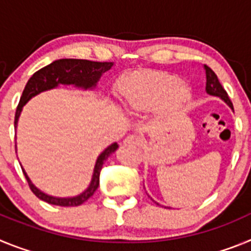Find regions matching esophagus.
Returning a JSON list of instances; mask_svg holds the SVG:
<instances>
[{
  "mask_svg": "<svg viewBox=\"0 0 251 251\" xmlns=\"http://www.w3.org/2000/svg\"><path fill=\"white\" fill-rule=\"evenodd\" d=\"M142 143V138L138 134H129L124 139V145L126 146H139Z\"/></svg>",
  "mask_w": 251,
  "mask_h": 251,
  "instance_id": "esophagus-1",
  "label": "esophagus"
}]
</instances>
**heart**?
<instances>
[{"label": "heart", "instance_id": "b5f03b06", "mask_svg": "<svg viewBox=\"0 0 251 251\" xmlns=\"http://www.w3.org/2000/svg\"><path fill=\"white\" fill-rule=\"evenodd\" d=\"M119 92L127 109L145 113L157 106L161 115L172 114L190 99V89L179 77L165 72L126 75L119 83Z\"/></svg>", "mask_w": 251, "mask_h": 251}]
</instances>
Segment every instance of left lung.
<instances>
[{
	"instance_id": "left-lung-1",
	"label": "left lung",
	"mask_w": 251,
	"mask_h": 251,
	"mask_svg": "<svg viewBox=\"0 0 251 251\" xmlns=\"http://www.w3.org/2000/svg\"><path fill=\"white\" fill-rule=\"evenodd\" d=\"M205 72H206V93L210 95H214V97H219V98L223 99L227 105L232 108V103L231 100L229 99V95L226 93V90L224 89L223 85L220 84L219 79H217V75L212 72L211 69L208 68V66L205 65ZM156 202V201H154ZM157 205H159L158 202H156Z\"/></svg>"
}]
</instances>
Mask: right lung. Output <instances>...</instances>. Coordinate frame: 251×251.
<instances>
[{
    "mask_svg": "<svg viewBox=\"0 0 251 251\" xmlns=\"http://www.w3.org/2000/svg\"><path fill=\"white\" fill-rule=\"evenodd\" d=\"M114 63H99V61H90V60H81V59H60L55 60L54 63L49 64L45 68L40 69L39 72L35 73L32 76L28 79L25 89L22 92L21 99L17 105L16 114H15V128L17 127L20 114L22 112V108L30 100L32 97L45 92V90L54 89L57 88L59 84L63 85H74L81 89H94L99 79L105 72H108ZM118 148L117 143H113L109 147H106L103 152L99 154L94 166V172H93L92 181L86 190H84L80 195L74 197H54L45 194L41 190L36 187L34 183L31 182L27 174L22 168V172L25 175L27 183L30 186L31 191L34 192L35 196H37L40 200L45 201L50 205L56 206H79L85 202L89 197L94 195L97 188L99 186V175H100L101 167L106 158L115 152ZM21 165V163H20Z\"/></svg>",
    "mask_w": 251,
    "mask_h": 251,
    "instance_id": "1",
    "label": "right lung"
}]
</instances>
